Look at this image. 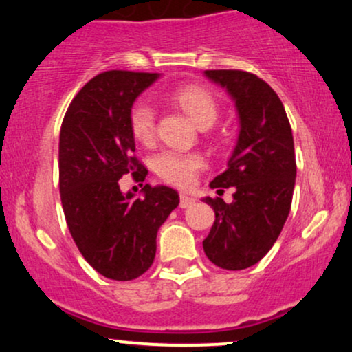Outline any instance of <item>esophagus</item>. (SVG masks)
Instances as JSON below:
<instances>
[{"label":"esophagus","instance_id":"1","mask_svg":"<svg viewBox=\"0 0 352 352\" xmlns=\"http://www.w3.org/2000/svg\"><path fill=\"white\" fill-rule=\"evenodd\" d=\"M194 202H196V199H194V197L188 196V194H184V192L179 194V206H181V208H183V209L191 208Z\"/></svg>","mask_w":352,"mask_h":352}]
</instances>
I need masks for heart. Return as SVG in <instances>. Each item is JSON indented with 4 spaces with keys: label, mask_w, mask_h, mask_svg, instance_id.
I'll list each match as a JSON object with an SVG mask.
<instances>
[{
    "label": "heart",
    "mask_w": 352,
    "mask_h": 352,
    "mask_svg": "<svg viewBox=\"0 0 352 352\" xmlns=\"http://www.w3.org/2000/svg\"><path fill=\"white\" fill-rule=\"evenodd\" d=\"M171 100L179 107L199 128H208L217 120L219 107L214 95L199 85H184L171 94ZM128 125L136 142L153 143L156 135V113L150 103H133L128 113ZM206 168L201 153L164 150L153 158V169L164 183L188 188Z\"/></svg>",
    "instance_id": "heart-1"
}]
</instances>
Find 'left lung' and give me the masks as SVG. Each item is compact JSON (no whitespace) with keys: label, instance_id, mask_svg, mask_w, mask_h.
<instances>
[{"label":"left lung","instance_id":"8db88e82","mask_svg":"<svg viewBox=\"0 0 352 352\" xmlns=\"http://www.w3.org/2000/svg\"><path fill=\"white\" fill-rule=\"evenodd\" d=\"M204 74L235 100L241 133L227 169L210 183L219 192L234 188V201L206 197L216 221L202 247L214 265L243 270L265 257L290 214L296 177L293 133L282 100L265 80L245 70Z\"/></svg>","mask_w":352,"mask_h":352}]
</instances>
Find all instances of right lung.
Listing matches in <instances>:
<instances>
[{"mask_svg":"<svg viewBox=\"0 0 352 352\" xmlns=\"http://www.w3.org/2000/svg\"><path fill=\"white\" fill-rule=\"evenodd\" d=\"M160 76L109 70L95 76L70 102L59 136V189L77 249L98 274L128 282L151 267L156 234L179 196L168 186L144 184L143 197L120 191L125 175L144 181L135 156L128 113Z\"/></svg>","mask_w":352,"mask_h":352,"instance_id":"1","label":"right lung"}]
</instances>
